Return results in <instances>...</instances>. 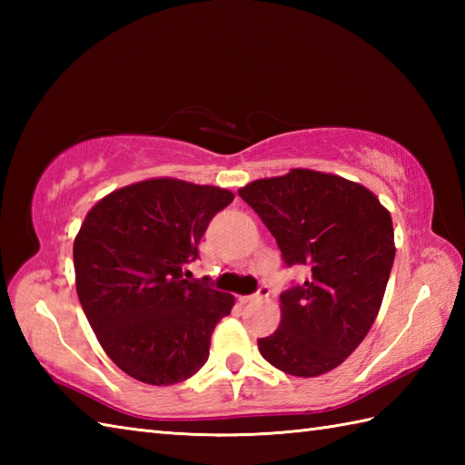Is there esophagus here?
<instances>
[{
    "instance_id": "esophagus-1",
    "label": "esophagus",
    "mask_w": 465,
    "mask_h": 465,
    "mask_svg": "<svg viewBox=\"0 0 465 465\" xmlns=\"http://www.w3.org/2000/svg\"><path fill=\"white\" fill-rule=\"evenodd\" d=\"M265 298H270V288H268V285H262V288L258 290V293H253V295H238L240 303H248V302H253V300H265Z\"/></svg>"
}]
</instances>
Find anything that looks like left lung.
<instances>
[{
  "instance_id": "obj_1",
  "label": "left lung",
  "mask_w": 465,
  "mask_h": 465,
  "mask_svg": "<svg viewBox=\"0 0 465 465\" xmlns=\"http://www.w3.org/2000/svg\"><path fill=\"white\" fill-rule=\"evenodd\" d=\"M278 242L288 265L312 278L280 295L282 322L258 340L273 368L315 378L345 361L373 325L396 255L391 215L368 187L290 170L238 192Z\"/></svg>"
}]
</instances>
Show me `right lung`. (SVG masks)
Returning <instances> with one entry per match:
<instances>
[{"label": "right lung", "mask_w": 465, "mask_h": 465, "mask_svg": "<svg viewBox=\"0 0 465 465\" xmlns=\"http://www.w3.org/2000/svg\"><path fill=\"white\" fill-rule=\"evenodd\" d=\"M230 190L153 177L102 197L75 235V290L110 360L134 380L180 383L202 370L233 295L183 280Z\"/></svg>", "instance_id": "1"}]
</instances>
